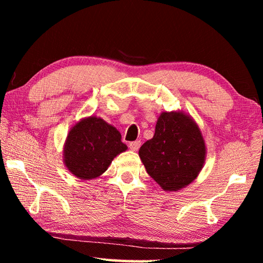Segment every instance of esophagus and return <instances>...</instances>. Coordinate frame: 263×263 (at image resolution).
I'll return each instance as SVG.
<instances>
[{
	"instance_id": "esophagus-1",
	"label": "esophagus",
	"mask_w": 263,
	"mask_h": 263,
	"mask_svg": "<svg viewBox=\"0 0 263 263\" xmlns=\"http://www.w3.org/2000/svg\"><path fill=\"white\" fill-rule=\"evenodd\" d=\"M128 147L132 151H137L138 148L140 147V141L139 140H136V141H131L130 144H128Z\"/></svg>"
}]
</instances>
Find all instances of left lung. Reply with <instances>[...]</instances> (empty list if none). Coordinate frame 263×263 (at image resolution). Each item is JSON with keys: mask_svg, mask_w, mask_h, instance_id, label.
Wrapping results in <instances>:
<instances>
[{"mask_svg": "<svg viewBox=\"0 0 263 263\" xmlns=\"http://www.w3.org/2000/svg\"><path fill=\"white\" fill-rule=\"evenodd\" d=\"M148 175L164 191L188 186L205 162L206 146L201 128L181 110L160 114L155 132L139 149Z\"/></svg>", "mask_w": 263, "mask_h": 263, "instance_id": "obj_1", "label": "left lung"}]
</instances>
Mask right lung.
Instances as JSON below:
<instances>
[{
  "label": "right lung",
  "instance_id": "1",
  "mask_svg": "<svg viewBox=\"0 0 263 263\" xmlns=\"http://www.w3.org/2000/svg\"><path fill=\"white\" fill-rule=\"evenodd\" d=\"M117 128L97 116L80 119L70 128L64 144L66 168L80 180L100 177L112 160L127 149Z\"/></svg>",
  "mask_w": 263,
  "mask_h": 263
}]
</instances>
